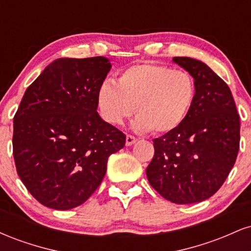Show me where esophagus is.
Masks as SVG:
<instances>
[{"mask_svg": "<svg viewBox=\"0 0 251 251\" xmlns=\"http://www.w3.org/2000/svg\"><path fill=\"white\" fill-rule=\"evenodd\" d=\"M135 142H137V138L133 137V135H129V134L126 135V146L133 145Z\"/></svg>", "mask_w": 251, "mask_h": 251, "instance_id": "esophagus-1", "label": "esophagus"}]
</instances>
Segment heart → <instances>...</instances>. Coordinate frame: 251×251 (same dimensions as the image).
I'll list each match as a JSON object with an SVG mask.
<instances>
[{
  "label": "heart",
  "instance_id": "heart-1",
  "mask_svg": "<svg viewBox=\"0 0 251 251\" xmlns=\"http://www.w3.org/2000/svg\"><path fill=\"white\" fill-rule=\"evenodd\" d=\"M196 83L188 72L155 63L126 68L114 82L106 80L98 89L101 116L112 125H122L134 112L135 132L169 133L178 128L191 111Z\"/></svg>",
  "mask_w": 251,
  "mask_h": 251
}]
</instances>
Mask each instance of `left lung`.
I'll list each match as a JSON object with an SVG mask.
<instances>
[{
    "mask_svg": "<svg viewBox=\"0 0 251 251\" xmlns=\"http://www.w3.org/2000/svg\"><path fill=\"white\" fill-rule=\"evenodd\" d=\"M172 62L194 77L195 102L179 127L153 140L146 176L165 200L192 204L216 194L231 171L240 149V116L230 88L208 65L186 56Z\"/></svg>",
    "mask_w": 251,
    "mask_h": 251,
    "instance_id": "obj_1",
    "label": "left lung"
}]
</instances>
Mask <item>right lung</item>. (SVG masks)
Instances as JSON below:
<instances>
[{"label": "right lung", "mask_w": 251, "mask_h": 251, "mask_svg": "<svg viewBox=\"0 0 251 251\" xmlns=\"http://www.w3.org/2000/svg\"><path fill=\"white\" fill-rule=\"evenodd\" d=\"M105 56L60 57L25 89L14 117L17 175L31 196L55 210L76 208L98 189L123 132L101 119L97 94L111 71Z\"/></svg>", "instance_id": "add662e5"}]
</instances>
